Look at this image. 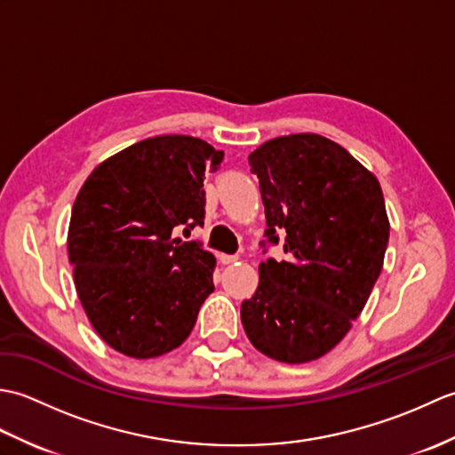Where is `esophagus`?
Segmentation results:
<instances>
[{
    "label": "esophagus",
    "instance_id": "obj_1",
    "mask_svg": "<svg viewBox=\"0 0 455 455\" xmlns=\"http://www.w3.org/2000/svg\"><path fill=\"white\" fill-rule=\"evenodd\" d=\"M236 259H238V256H230V254H220V256H219V262L225 264V266H227V264H235Z\"/></svg>",
    "mask_w": 455,
    "mask_h": 455
}]
</instances>
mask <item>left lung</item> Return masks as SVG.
<instances>
[{
	"label": "left lung",
	"mask_w": 455,
	"mask_h": 455,
	"mask_svg": "<svg viewBox=\"0 0 455 455\" xmlns=\"http://www.w3.org/2000/svg\"><path fill=\"white\" fill-rule=\"evenodd\" d=\"M259 180L267 243L287 259L259 264L240 307L248 340L283 363L328 354L352 328L381 274L389 219L379 181L315 132L264 142L248 156ZM264 244V243H262Z\"/></svg>",
	"instance_id": "8db88e82"
}]
</instances>
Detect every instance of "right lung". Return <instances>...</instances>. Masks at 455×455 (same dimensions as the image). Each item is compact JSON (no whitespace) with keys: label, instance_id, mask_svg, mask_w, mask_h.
<instances>
[{"label":"right lung","instance_id":"add662e5","mask_svg":"<svg viewBox=\"0 0 455 455\" xmlns=\"http://www.w3.org/2000/svg\"><path fill=\"white\" fill-rule=\"evenodd\" d=\"M225 152L188 134L140 140L103 160L74 201L68 258L95 332L148 360L181 346L212 293L217 259L173 238L205 219V170Z\"/></svg>","mask_w":455,"mask_h":455}]
</instances>
